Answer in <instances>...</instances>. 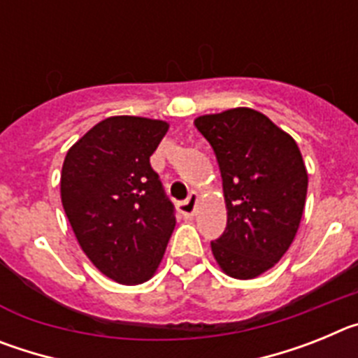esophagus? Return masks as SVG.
Masks as SVG:
<instances>
[{
    "mask_svg": "<svg viewBox=\"0 0 358 358\" xmlns=\"http://www.w3.org/2000/svg\"><path fill=\"white\" fill-rule=\"evenodd\" d=\"M197 201H199V195L195 194V192H192L186 201L177 204V210H179V213H181L185 218H192L195 213V208H197Z\"/></svg>",
    "mask_w": 358,
    "mask_h": 358,
    "instance_id": "esophagus-1",
    "label": "esophagus"
}]
</instances>
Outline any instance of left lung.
<instances>
[{
  "label": "left lung",
  "instance_id": "8db88e82",
  "mask_svg": "<svg viewBox=\"0 0 358 358\" xmlns=\"http://www.w3.org/2000/svg\"><path fill=\"white\" fill-rule=\"evenodd\" d=\"M195 127L222 176L227 226L211 242L215 260L236 280L274 267L290 248L305 210L308 173L292 136L248 107L204 115Z\"/></svg>",
  "mask_w": 358,
  "mask_h": 358
}]
</instances>
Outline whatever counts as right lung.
Here are the masks:
<instances>
[{
	"instance_id": "add662e5",
	"label": "right lung",
	"mask_w": 358,
	"mask_h": 358,
	"mask_svg": "<svg viewBox=\"0 0 358 358\" xmlns=\"http://www.w3.org/2000/svg\"><path fill=\"white\" fill-rule=\"evenodd\" d=\"M169 123L110 116L66 154L61 199L82 251L123 285L154 276L176 227L173 204L150 166Z\"/></svg>"
}]
</instances>
